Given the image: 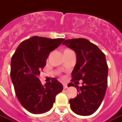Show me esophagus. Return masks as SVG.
Returning <instances> with one entry per match:
<instances>
[{
    "mask_svg": "<svg viewBox=\"0 0 122 122\" xmlns=\"http://www.w3.org/2000/svg\"><path fill=\"white\" fill-rule=\"evenodd\" d=\"M63 88L64 89H66V88H67V84H63Z\"/></svg>",
    "mask_w": 122,
    "mask_h": 122,
    "instance_id": "1",
    "label": "esophagus"
}]
</instances>
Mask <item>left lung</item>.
<instances>
[{"label":"left lung","mask_w":122,"mask_h":122,"mask_svg":"<svg viewBox=\"0 0 122 122\" xmlns=\"http://www.w3.org/2000/svg\"><path fill=\"white\" fill-rule=\"evenodd\" d=\"M76 52V64L72 72L71 82L78 93L69 100L72 110L76 114L89 116L99 108L107 87L108 67L105 55L97 46L86 38H72L62 43ZM82 79V86L73 82Z\"/></svg>","instance_id":"obj_1"}]
</instances>
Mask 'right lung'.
<instances>
[{"label":"right lung","mask_w":122,"mask_h":122,"mask_svg":"<svg viewBox=\"0 0 122 122\" xmlns=\"http://www.w3.org/2000/svg\"><path fill=\"white\" fill-rule=\"evenodd\" d=\"M64 38L35 36L20 43L11 59L10 77L17 99L29 112L42 114L50 110L63 86L56 78L44 86L38 76L51 51Z\"/></svg>","instance_id":"add662e5"}]
</instances>
